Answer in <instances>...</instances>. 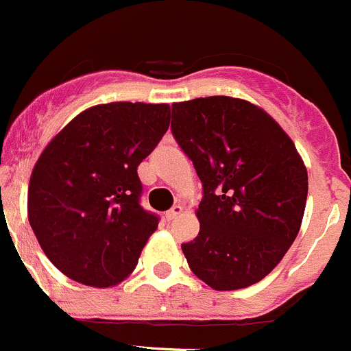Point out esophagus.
Instances as JSON below:
<instances>
[{
    "instance_id": "obj_1",
    "label": "esophagus",
    "mask_w": 351,
    "mask_h": 351,
    "mask_svg": "<svg viewBox=\"0 0 351 351\" xmlns=\"http://www.w3.org/2000/svg\"><path fill=\"white\" fill-rule=\"evenodd\" d=\"M183 213V206H180V204H176V206H173L171 209H169L168 213H166V220L168 221H171V220H175L176 216H180Z\"/></svg>"
}]
</instances>
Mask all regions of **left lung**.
I'll list each match as a JSON object with an SVG mask.
<instances>
[{"label":"left lung","mask_w":351,"mask_h":351,"mask_svg":"<svg viewBox=\"0 0 351 351\" xmlns=\"http://www.w3.org/2000/svg\"><path fill=\"white\" fill-rule=\"evenodd\" d=\"M171 130L201 178L194 241L182 244L191 270L216 291L265 279L303 221L308 173L280 124L234 97L173 104Z\"/></svg>","instance_id":"obj_1"}]
</instances>
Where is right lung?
Here are the masks:
<instances>
[{
  "instance_id": "right-lung-1",
  "label": "right lung",
  "mask_w": 351,
  "mask_h": 351,
  "mask_svg": "<svg viewBox=\"0 0 351 351\" xmlns=\"http://www.w3.org/2000/svg\"><path fill=\"white\" fill-rule=\"evenodd\" d=\"M168 104L110 101L77 114L32 168L27 218L48 260L91 287L123 282L157 230L136 168L169 128Z\"/></svg>"
}]
</instances>
